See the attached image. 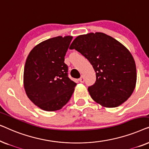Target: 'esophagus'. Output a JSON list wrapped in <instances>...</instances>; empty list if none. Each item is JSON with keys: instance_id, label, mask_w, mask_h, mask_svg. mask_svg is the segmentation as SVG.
<instances>
[{"instance_id": "esophagus-1", "label": "esophagus", "mask_w": 149, "mask_h": 149, "mask_svg": "<svg viewBox=\"0 0 149 149\" xmlns=\"http://www.w3.org/2000/svg\"><path fill=\"white\" fill-rule=\"evenodd\" d=\"M79 81H80L81 83H83V82H84V81H85V78H84V77H83V75H82V76L81 77V78L79 79Z\"/></svg>"}]
</instances>
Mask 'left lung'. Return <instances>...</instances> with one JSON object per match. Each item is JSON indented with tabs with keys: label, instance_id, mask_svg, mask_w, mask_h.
Returning <instances> with one entry per match:
<instances>
[{
	"label": "left lung",
	"instance_id": "obj_1",
	"mask_svg": "<svg viewBox=\"0 0 149 149\" xmlns=\"http://www.w3.org/2000/svg\"><path fill=\"white\" fill-rule=\"evenodd\" d=\"M70 49L81 53L94 69L96 81L88 91L95 102L115 108L131 96L137 79L136 67L123 45L102 32H91L77 36Z\"/></svg>",
	"mask_w": 149,
	"mask_h": 149
}]
</instances>
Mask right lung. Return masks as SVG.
Instances as JSON below:
<instances>
[{"instance_id": "obj_1", "label": "right lung", "mask_w": 149, "mask_h": 149, "mask_svg": "<svg viewBox=\"0 0 149 149\" xmlns=\"http://www.w3.org/2000/svg\"><path fill=\"white\" fill-rule=\"evenodd\" d=\"M72 36L44 40L29 53L24 70V87L30 100L46 111H56L66 104L77 83L68 77L64 56Z\"/></svg>"}]
</instances>
